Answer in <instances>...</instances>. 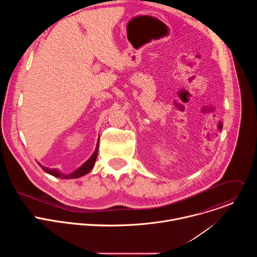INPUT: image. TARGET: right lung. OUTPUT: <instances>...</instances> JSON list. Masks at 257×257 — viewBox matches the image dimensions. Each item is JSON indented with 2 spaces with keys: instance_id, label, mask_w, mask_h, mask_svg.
<instances>
[{
  "instance_id": "1",
  "label": "right lung",
  "mask_w": 257,
  "mask_h": 257,
  "mask_svg": "<svg viewBox=\"0 0 257 257\" xmlns=\"http://www.w3.org/2000/svg\"><path fill=\"white\" fill-rule=\"evenodd\" d=\"M98 141H99V140H98ZM97 152H98V142H97V144H96L95 151H94V153L92 154V156H91L79 169H77L75 172H73V173L68 174V175L63 174L62 172H60V171L57 170V169H49V168H47V167H44V166H42L40 163H39V165L41 166V168H42L46 173H48V174H50V175H53V176H55V177H58V178H61V179H76V178H79V177L84 176L85 174H87V173L93 168L94 163H95V160H96V157H97Z\"/></svg>"
}]
</instances>
